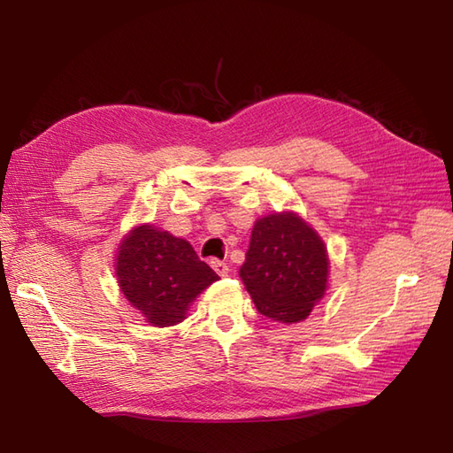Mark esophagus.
<instances>
[{
	"instance_id": "34e87169",
	"label": "esophagus",
	"mask_w": 453,
	"mask_h": 453,
	"mask_svg": "<svg viewBox=\"0 0 453 453\" xmlns=\"http://www.w3.org/2000/svg\"><path fill=\"white\" fill-rule=\"evenodd\" d=\"M210 265H211V268H214V271H216L219 276H227V274H229V265H227V263L216 261V258H211Z\"/></svg>"
}]
</instances>
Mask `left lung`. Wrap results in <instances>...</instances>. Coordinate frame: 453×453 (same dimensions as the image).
I'll use <instances>...</instances> for the list:
<instances>
[{"instance_id":"left-lung-1","label":"left lung","mask_w":453,"mask_h":453,"mask_svg":"<svg viewBox=\"0 0 453 453\" xmlns=\"http://www.w3.org/2000/svg\"><path fill=\"white\" fill-rule=\"evenodd\" d=\"M239 276L258 313L286 325L310 317L329 286V255L296 211L258 218Z\"/></svg>"}]
</instances>
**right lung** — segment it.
<instances>
[{"label": "right lung", "mask_w": 453, "mask_h": 453, "mask_svg": "<svg viewBox=\"0 0 453 453\" xmlns=\"http://www.w3.org/2000/svg\"><path fill=\"white\" fill-rule=\"evenodd\" d=\"M114 273L124 297L153 326L180 323L196 296L219 280L187 239L151 224L132 227L122 237Z\"/></svg>", "instance_id": "1"}]
</instances>
